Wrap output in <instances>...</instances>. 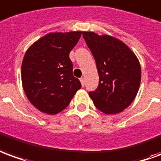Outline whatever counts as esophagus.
<instances>
[{
	"instance_id": "34e87169",
	"label": "esophagus",
	"mask_w": 161,
	"mask_h": 161,
	"mask_svg": "<svg viewBox=\"0 0 161 161\" xmlns=\"http://www.w3.org/2000/svg\"><path fill=\"white\" fill-rule=\"evenodd\" d=\"M80 82H81V85L84 86V85H85V80H84V78H80Z\"/></svg>"
}]
</instances>
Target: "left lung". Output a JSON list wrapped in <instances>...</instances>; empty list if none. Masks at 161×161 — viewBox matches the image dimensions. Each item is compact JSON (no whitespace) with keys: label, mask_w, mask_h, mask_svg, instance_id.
<instances>
[{"label":"left lung","mask_w":161,"mask_h":161,"mask_svg":"<svg viewBox=\"0 0 161 161\" xmlns=\"http://www.w3.org/2000/svg\"><path fill=\"white\" fill-rule=\"evenodd\" d=\"M83 38L96 62L99 85L89 96L104 114H118L134 100L140 87L141 69L135 54L122 42L109 35L83 32Z\"/></svg>","instance_id":"8db88e82"}]
</instances>
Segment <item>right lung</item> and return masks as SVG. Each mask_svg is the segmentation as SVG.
Segmentation results:
<instances>
[{
	"mask_svg": "<svg viewBox=\"0 0 161 161\" xmlns=\"http://www.w3.org/2000/svg\"><path fill=\"white\" fill-rule=\"evenodd\" d=\"M81 32L52 33L34 43L21 65L24 92L41 112L56 114L67 108L81 87L73 75L69 53Z\"/></svg>",
	"mask_w": 161,
	"mask_h": 161,
	"instance_id": "obj_1",
	"label": "right lung"
}]
</instances>
